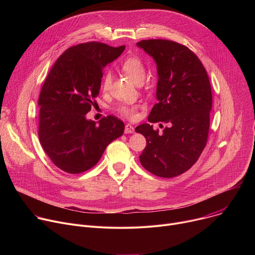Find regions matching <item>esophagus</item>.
Wrapping results in <instances>:
<instances>
[{"instance_id":"esophagus-1","label":"esophagus","mask_w":255,"mask_h":255,"mask_svg":"<svg viewBox=\"0 0 255 255\" xmlns=\"http://www.w3.org/2000/svg\"><path fill=\"white\" fill-rule=\"evenodd\" d=\"M125 133L126 134H131V133H134V127L132 126V125H130V124H127L126 126H125Z\"/></svg>"}]
</instances>
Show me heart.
Wrapping results in <instances>:
<instances>
[{
	"mask_svg": "<svg viewBox=\"0 0 255 255\" xmlns=\"http://www.w3.org/2000/svg\"><path fill=\"white\" fill-rule=\"evenodd\" d=\"M122 70L130 78V80L136 84L137 86L142 84L145 75H146V69H145V65L143 61L137 57V56H129L127 57L121 64ZM112 82L111 74L110 72H106L102 80V90L103 92H108L110 89ZM118 112L127 118H134L136 116V106H129V105H120L117 108Z\"/></svg>",
	"mask_w": 255,
	"mask_h": 255,
	"instance_id": "b5f03b06",
	"label": "heart"
}]
</instances>
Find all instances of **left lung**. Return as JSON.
Wrapping results in <instances>:
<instances>
[{"instance_id":"8db88e82","label":"left lung","mask_w":255,"mask_h":255,"mask_svg":"<svg viewBox=\"0 0 255 255\" xmlns=\"http://www.w3.org/2000/svg\"><path fill=\"white\" fill-rule=\"evenodd\" d=\"M156 62L157 103L148 122L163 123L162 132L144 123L135 128L146 138L139 156L142 166L160 177L190 169L203 152L209 134L212 90L207 71L187 46L165 39L137 42Z\"/></svg>"}]
</instances>
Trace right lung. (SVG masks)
Here are the masks:
<instances>
[{
	"mask_svg": "<svg viewBox=\"0 0 255 255\" xmlns=\"http://www.w3.org/2000/svg\"><path fill=\"white\" fill-rule=\"evenodd\" d=\"M125 45L87 42L65 50L41 89L38 136L51 161L68 173L95 166L106 147L122 136L124 123L109 115L99 125L86 118L99 95L103 69L119 57Z\"/></svg>",
	"mask_w": 255,
	"mask_h": 255,
	"instance_id": "right-lung-1",
	"label": "right lung"
}]
</instances>
